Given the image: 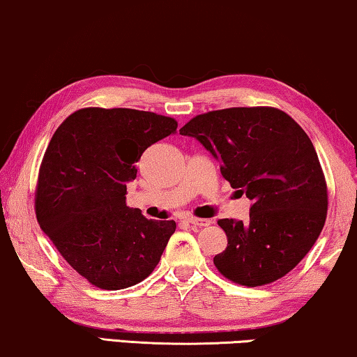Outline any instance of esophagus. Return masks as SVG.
Instances as JSON below:
<instances>
[{
    "label": "esophagus",
    "mask_w": 357,
    "mask_h": 357,
    "mask_svg": "<svg viewBox=\"0 0 357 357\" xmlns=\"http://www.w3.org/2000/svg\"><path fill=\"white\" fill-rule=\"evenodd\" d=\"M185 220H188V223L194 225V227H199V228H202V227H208V225L212 223V220H207V218H195V217H188V218H185Z\"/></svg>",
    "instance_id": "1"
}]
</instances>
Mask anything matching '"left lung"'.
Wrapping results in <instances>:
<instances>
[{
	"label": "left lung",
	"mask_w": 357,
	"mask_h": 357,
	"mask_svg": "<svg viewBox=\"0 0 357 357\" xmlns=\"http://www.w3.org/2000/svg\"><path fill=\"white\" fill-rule=\"evenodd\" d=\"M220 162V173L250 202L249 222L223 218L228 245L215 267L234 283L284 277L309 252L327 217V184L309 135L275 108L199 114L179 129Z\"/></svg>",
	"instance_id": "1"
}]
</instances>
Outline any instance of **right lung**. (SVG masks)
<instances>
[{"instance_id": "1", "label": "right lung", "mask_w": 357, "mask_h": 357, "mask_svg": "<svg viewBox=\"0 0 357 357\" xmlns=\"http://www.w3.org/2000/svg\"><path fill=\"white\" fill-rule=\"evenodd\" d=\"M173 118L129 108H84L50 140L38 174L37 220L79 275L124 289L157 267L173 220H149L126 205V184L150 145L176 134Z\"/></svg>"}]
</instances>
